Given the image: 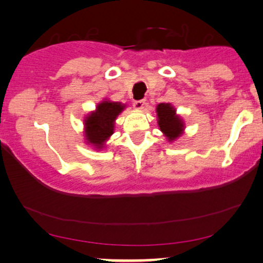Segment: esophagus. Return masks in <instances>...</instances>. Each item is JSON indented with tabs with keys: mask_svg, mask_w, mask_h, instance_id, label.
<instances>
[{
	"mask_svg": "<svg viewBox=\"0 0 263 263\" xmlns=\"http://www.w3.org/2000/svg\"><path fill=\"white\" fill-rule=\"evenodd\" d=\"M146 105V100L145 99H141V100H135L134 102V107L136 110H141L145 107Z\"/></svg>",
	"mask_w": 263,
	"mask_h": 263,
	"instance_id": "esophagus-1",
	"label": "esophagus"
}]
</instances>
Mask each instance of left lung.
Masks as SVG:
<instances>
[{
	"mask_svg": "<svg viewBox=\"0 0 263 263\" xmlns=\"http://www.w3.org/2000/svg\"><path fill=\"white\" fill-rule=\"evenodd\" d=\"M158 125L168 141H175L183 134L184 122L182 117L176 115V109L170 103H160L157 106Z\"/></svg>",
	"mask_w": 263,
	"mask_h": 263,
	"instance_id": "8db88e82",
	"label": "left lung"
}]
</instances>
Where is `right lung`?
<instances>
[{
	"mask_svg": "<svg viewBox=\"0 0 263 263\" xmlns=\"http://www.w3.org/2000/svg\"><path fill=\"white\" fill-rule=\"evenodd\" d=\"M125 105L121 103L104 100L99 103L87 117L85 118V140L97 149L104 148L106 140L114 134L115 121L124 110Z\"/></svg>",
	"mask_w": 263,
	"mask_h": 263,
	"instance_id": "1",
	"label": "right lung"
}]
</instances>
